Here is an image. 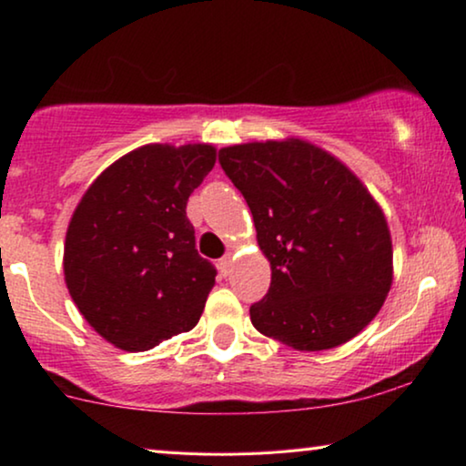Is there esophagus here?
<instances>
[{
    "mask_svg": "<svg viewBox=\"0 0 466 466\" xmlns=\"http://www.w3.org/2000/svg\"><path fill=\"white\" fill-rule=\"evenodd\" d=\"M229 267H232V253H226V256L219 260V270L221 275H228L229 273Z\"/></svg>",
    "mask_w": 466,
    "mask_h": 466,
    "instance_id": "1",
    "label": "esophagus"
}]
</instances>
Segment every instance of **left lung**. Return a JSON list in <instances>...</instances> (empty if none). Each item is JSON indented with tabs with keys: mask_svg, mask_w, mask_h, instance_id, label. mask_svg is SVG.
<instances>
[{
	"mask_svg": "<svg viewBox=\"0 0 466 466\" xmlns=\"http://www.w3.org/2000/svg\"><path fill=\"white\" fill-rule=\"evenodd\" d=\"M219 163L270 262L253 327L309 352L355 338L385 303L393 270L390 228L361 180L301 139L229 146Z\"/></svg>",
	"mask_w": 466,
	"mask_h": 466,
	"instance_id": "obj_1",
	"label": "left lung"
}]
</instances>
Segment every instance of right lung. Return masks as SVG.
<instances>
[{"label": "right lung", "instance_id": "add662e5", "mask_svg": "<svg viewBox=\"0 0 466 466\" xmlns=\"http://www.w3.org/2000/svg\"><path fill=\"white\" fill-rule=\"evenodd\" d=\"M215 155L208 144L141 146L76 206L64 245L68 292L117 349L150 350L198 325L217 268L196 249L187 199Z\"/></svg>", "mask_w": 466, "mask_h": 466}]
</instances>
